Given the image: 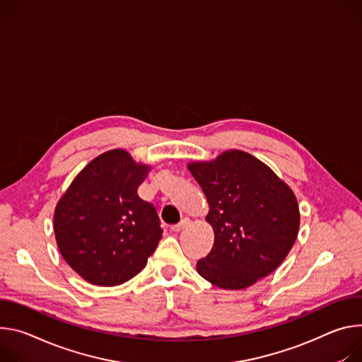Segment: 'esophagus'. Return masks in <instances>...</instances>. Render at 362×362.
Wrapping results in <instances>:
<instances>
[{"instance_id": "esophagus-1", "label": "esophagus", "mask_w": 362, "mask_h": 362, "mask_svg": "<svg viewBox=\"0 0 362 362\" xmlns=\"http://www.w3.org/2000/svg\"><path fill=\"white\" fill-rule=\"evenodd\" d=\"M188 223H189V220H188V218H184V220H181L178 224L173 226V227H171V230H173V231H175V233H178V231H181L184 227H187V226H188Z\"/></svg>"}]
</instances>
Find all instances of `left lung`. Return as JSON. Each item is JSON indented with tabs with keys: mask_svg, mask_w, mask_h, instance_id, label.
<instances>
[{
	"mask_svg": "<svg viewBox=\"0 0 362 362\" xmlns=\"http://www.w3.org/2000/svg\"><path fill=\"white\" fill-rule=\"evenodd\" d=\"M209 203L211 252L197 272L221 289H246L285 260L299 231L291 187L253 155L230 149L213 160L188 164Z\"/></svg>",
	"mask_w": 362,
	"mask_h": 362,
	"instance_id": "1",
	"label": "left lung"
}]
</instances>
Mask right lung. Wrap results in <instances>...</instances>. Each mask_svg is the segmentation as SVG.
Instances as JSON below:
<instances>
[{
  "instance_id": "add662e5",
  "label": "right lung",
  "mask_w": 362,
  "mask_h": 362,
  "mask_svg": "<svg viewBox=\"0 0 362 362\" xmlns=\"http://www.w3.org/2000/svg\"><path fill=\"white\" fill-rule=\"evenodd\" d=\"M149 165L112 149L80 171L54 210L57 247L86 282L116 286L148 263L163 228L155 207L138 195Z\"/></svg>"
}]
</instances>
